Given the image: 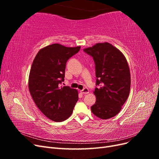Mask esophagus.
Here are the masks:
<instances>
[{
	"mask_svg": "<svg viewBox=\"0 0 159 159\" xmlns=\"http://www.w3.org/2000/svg\"><path fill=\"white\" fill-rule=\"evenodd\" d=\"M80 92L83 94H88V93H89V89L85 88L82 90H80Z\"/></svg>",
	"mask_w": 159,
	"mask_h": 159,
	"instance_id": "obj_1",
	"label": "esophagus"
}]
</instances>
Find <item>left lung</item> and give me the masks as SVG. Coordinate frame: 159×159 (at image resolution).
Segmentation results:
<instances>
[{
  "mask_svg": "<svg viewBox=\"0 0 159 159\" xmlns=\"http://www.w3.org/2000/svg\"><path fill=\"white\" fill-rule=\"evenodd\" d=\"M95 64V103L91 112L102 119L117 115L127 101L131 89V74L123 53L109 42L97 43L84 49Z\"/></svg>",
  "mask_w": 159,
  "mask_h": 159,
  "instance_id": "obj_1",
  "label": "left lung"
}]
</instances>
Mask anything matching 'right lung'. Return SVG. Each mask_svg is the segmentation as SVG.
I'll use <instances>...</instances> for the list:
<instances>
[{"label": "right lung", "mask_w": 159, "mask_h": 159, "mask_svg": "<svg viewBox=\"0 0 159 159\" xmlns=\"http://www.w3.org/2000/svg\"><path fill=\"white\" fill-rule=\"evenodd\" d=\"M80 48L52 44L40 49L33 60L28 78L30 93L38 108L52 121L70 117L78 100V90L61 84L67 61Z\"/></svg>", "instance_id": "1"}]
</instances>
